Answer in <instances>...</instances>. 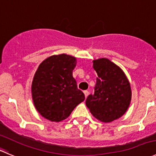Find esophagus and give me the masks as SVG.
Wrapping results in <instances>:
<instances>
[{
  "mask_svg": "<svg viewBox=\"0 0 156 156\" xmlns=\"http://www.w3.org/2000/svg\"><path fill=\"white\" fill-rule=\"evenodd\" d=\"M84 92L85 97H86H86L88 96V95H89V92H88L87 90H86V91H84V92Z\"/></svg>",
  "mask_w": 156,
  "mask_h": 156,
  "instance_id": "34e87169",
  "label": "esophagus"
}]
</instances>
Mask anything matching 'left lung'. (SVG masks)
I'll return each instance as SVG.
<instances>
[{
  "instance_id": "left-lung-1",
  "label": "left lung",
  "mask_w": 156,
  "mask_h": 156,
  "mask_svg": "<svg viewBox=\"0 0 156 156\" xmlns=\"http://www.w3.org/2000/svg\"><path fill=\"white\" fill-rule=\"evenodd\" d=\"M93 68L98 74L94 94H90L86 105L98 121L112 122L124 115L130 105L132 92L130 82L122 69L108 58L93 60Z\"/></svg>"
}]
</instances>
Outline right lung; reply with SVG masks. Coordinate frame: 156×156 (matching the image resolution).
Instances as JSON below:
<instances>
[{
	"label": "right lung",
	"instance_id": "obj_1",
	"mask_svg": "<svg viewBox=\"0 0 156 156\" xmlns=\"http://www.w3.org/2000/svg\"><path fill=\"white\" fill-rule=\"evenodd\" d=\"M76 65V58L66 54L51 55L39 64L31 92L35 109L43 118L60 122L84 101L73 76Z\"/></svg>",
	"mask_w": 156,
	"mask_h": 156
}]
</instances>
